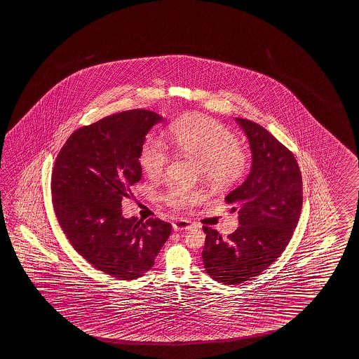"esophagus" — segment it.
<instances>
[{
	"label": "esophagus",
	"instance_id": "esophagus-1",
	"mask_svg": "<svg viewBox=\"0 0 359 359\" xmlns=\"http://www.w3.org/2000/svg\"><path fill=\"white\" fill-rule=\"evenodd\" d=\"M193 222L189 221V219H183V218H180V219H176L175 222L172 224V229L175 231H187L190 230V229H193Z\"/></svg>",
	"mask_w": 359,
	"mask_h": 359
}]
</instances>
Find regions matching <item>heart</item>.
Listing matches in <instances>:
<instances>
[{
    "label": "heart",
    "instance_id": "heart-1",
    "mask_svg": "<svg viewBox=\"0 0 359 359\" xmlns=\"http://www.w3.org/2000/svg\"><path fill=\"white\" fill-rule=\"evenodd\" d=\"M170 137L176 149L196 160L199 172L215 189H227L245 175L249 157L237 144L235 135L222 124L204 115H185L171 123ZM170 161L166 144L149 137L140 152V163L149 177H158ZM202 190L170 187L163 194V201L175 210H185L203 201Z\"/></svg>",
    "mask_w": 359,
    "mask_h": 359
}]
</instances>
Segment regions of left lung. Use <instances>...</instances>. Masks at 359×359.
Wrapping results in <instances>:
<instances>
[{
    "instance_id": "1",
    "label": "left lung",
    "mask_w": 359,
    "mask_h": 359,
    "mask_svg": "<svg viewBox=\"0 0 359 359\" xmlns=\"http://www.w3.org/2000/svg\"><path fill=\"white\" fill-rule=\"evenodd\" d=\"M249 140L250 172L224 198L238 213L237 230L222 238L203 227L204 268L224 284L254 279L276 262L290 243L302 210V177L290 149L257 123L235 119Z\"/></svg>"
}]
</instances>
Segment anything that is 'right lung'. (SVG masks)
Segmentation results:
<instances>
[{"label": "right lung", "mask_w": 359, "mask_h": 359, "mask_svg": "<svg viewBox=\"0 0 359 359\" xmlns=\"http://www.w3.org/2000/svg\"><path fill=\"white\" fill-rule=\"evenodd\" d=\"M163 116L144 109L110 115L69 135L55 160L52 194L68 241L110 277L132 280L154 266L171 224L122 215V199L141 180L140 152Z\"/></svg>", "instance_id": "obj_1"}]
</instances>
